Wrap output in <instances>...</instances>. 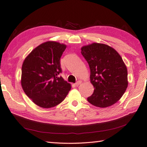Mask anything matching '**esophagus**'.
Instances as JSON below:
<instances>
[{
  "instance_id": "obj_1",
  "label": "esophagus",
  "mask_w": 147,
  "mask_h": 147,
  "mask_svg": "<svg viewBox=\"0 0 147 147\" xmlns=\"http://www.w3.org/2000/svg\"><path fill=\"white\" fill-rule=\"evenodd\" d=\"M81 84H82V81H78L77 82H76L75 85H76V86H78V85H80Z\"/></svg>"
}]
</instances>
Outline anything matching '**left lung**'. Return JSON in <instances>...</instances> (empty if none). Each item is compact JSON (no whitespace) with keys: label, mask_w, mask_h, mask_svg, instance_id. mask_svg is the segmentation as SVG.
Instances as JSON below:
<instances>
[{"label":"left lung","mask_w":147,"mask_h":147,"mask_svg":"<svg viewBox=\"0 0 147 147\" xmlns=\"http://www.w3.org/2000/svg\"><path fill=\"white\" fill-rule=\"evenodd\" d=\"M81 53L89 63L94 92L87 101L96 107L114 105L128 87L127 66L116 51L108 45L92 43L84 46Z\"/></svg>","instance_id":"8db88e82"}]
</instances>
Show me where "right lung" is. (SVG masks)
I'll use <instances>...</instances> for the list:
<instances>
[{
  "label": "right lung",
  "mask_w": 147,
  "mask_h": 147,
  "mask_svg": "<svg viewBox=\"0 0 147 147\" xmlns=\"http://www.w3.org/2000/svg\"><path fill=\"white\" fill-rule=\"evenodd\" d=\"M67 46L47 41L26 57L22 66L21 85L26 94L42 108L54 107L65 99L71 85L59 74L60 58Z\"/></svg>",
  "instance_id": "obj_1"
}]
</instances>
